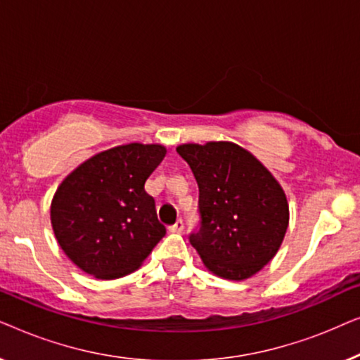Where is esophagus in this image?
<instances>
[{
    "instance_id": "1",
    "label": "esophagus",
    "mask_w": 360,
    "mask_h": 360,
    "mask_svg": "<svg viewBox=\"0 0 360 360\" xmlns=\"http://www.w3.org/2000/svg\"><path fill=\"white\" fill-rule=\"evenodd\" d=\"M184 228H185L184 219H179L175 224L170 226L169 231H170V233H181V231H184Z\"/></svg>"
}]
</instances>
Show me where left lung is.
Wrapping results in <instances>:
<instances>
[{
    "label": "left lung",
    "instance_id": "obj_1",
    "mask_svg": "<svg viewBox=\"0 0 360 360\" xmlns=\"http://www.w3.org/2000/svg\"><path fill=\"white\" fill-rule=\"evenodd\" d=\"M176 152L190 165L200 190V229L190 234V244L218 277H252L274 259L287 233L283 188L234 142L181 144Z\"/></svg>",
    "mask_w": 360,
    "mask_h": 360
}]
</instances>
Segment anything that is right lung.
Here are the masks:
<instances>
[{"label":"right lung","instance_id":"right-lung-1","mask_svg":"<svg viewBox=\"0 0 360 360\" xmlns=\"http://www.w3.org/2000/svg\"><path fill=\"white\" fill-rule=\"evenodd\" d=\"M167 154L131 142L103 150L65 176L53 195L57 243L78 269L101 280L134 272L165 236L146 180Z\"/></svg>","mask_w":360,"mask_h":360}]
</instances>
